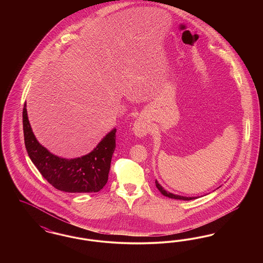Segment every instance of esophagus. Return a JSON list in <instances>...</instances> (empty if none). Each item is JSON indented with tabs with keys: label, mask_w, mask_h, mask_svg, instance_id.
<instances>
[{
	"label": "esophagus",
	"mask_w": 263,
	"mask_h": 263,
	"mask_svg": "<svg viewBox=\"0 0 263 263\" xmlns=\"http://www.w3.org/2000/svg\"><path fill=\"white\" fill-rule=\"evenodd\" d=\"M133 133L139 138L145 137L149 133V128L143 118H138L133 125Z\"/></svg>",
	"instance_id": "obj_1"
}]
</instances>
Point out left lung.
I'll return each mask as SVG.
<instances>
[{
    "label": "left lung",
    "instance_id": "8db88e82",
    "mask_svg": "<svg viewBox=\"0 0 263 263\" xmlns=\"http://www.w3.org/2000/svg\"><path fill=\"white\" fill-rule=\"evenodd\" d=\"M156 186H157V188L160 190V192H161L163 195L166 196V197H168V198L179 199V200H192V199H196V198H197V197H185V196H181V195L173 194V193H171V192H168V191L164 190L163 186L158 182V180H156Z\"/></svg>",
    "mask_w": 263,
    "mask_h": 263
}]
</instances>
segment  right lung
Masks as SVG:
<instances>
[{
    "label": "right lung",
    "instance_id": "add662e5",
    "mask_svg": "<svg viewBox=\"0 0 263 263\" xmlns=\"http://www.w3.org/2000/svg\"><path fill=\"white\" fill-rule=\"evenodd\" d=\"M25 145L27 154L39 173L52 186L64 192H99L106 184L116 139L112 129L88 155L64 159L53 155L39 144L29 124L26 104L23 110Z\"/></svg>",
    "mask_w": 263,
    "mask_h": 263
}]
</instances>
